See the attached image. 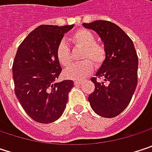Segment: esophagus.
<instances>
[{
	"label": "esophagus",
	"mask_w": 152,
	"mask_h": 152,
	"mask_svg": "<svg viewBox=\"0 0 152 152\" xmlns=\"http://www.w3.org/2000/svg\"><path fill=\"white\" fill-rule=\"evenodd\" d=\"M83 83V81H81V80H76L75 82H74V83L76 84V85H78V84H81Z\"/></svg>",
	"instance_id": "esophagus-1"
}]
</instances>
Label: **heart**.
Listing matches in <instances>:
<instances>
[{"instance_id":"1","label":"heart","mask_w":152,"mask_h":152,"mask_svg":"<svg viewBox=\"0 0 152 152\" xmlns=\"http://www.w3.org/2000/svg\"><path fill=\"white\" fill-rule=\"evenodd\" d=\"M70 40L75 46L84 48L82 59L90 58L95 65H100L104 61L106 58V48L103 45L95 42L96 38L92 32L87 30H79L72 35ZM56 57L59 62L64 67H68L71 64L72 59L70 51L66 43L61 42L59 44L56 49ZM92 69V63L90 61L85 60L69 66L65 69L64 75L68 78L81 80L88 76Z\"/></svg>"}]
</instances>
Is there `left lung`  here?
Here are the masks:
<instances>
[{
  "label": "left lung",
  "instance_id": "8db88e82",
  "mask_svg": "<svg viewBox=\"0 0 152 152\" xmlns=\"http://www.w3.org/2000/svg\"><path fill=\"white\" fill-rule=\"evenodd\" d=\"M83 26L96 31L106 48V58L96 76L95 90L88 100L92 110L105 118L119 115L129 106L137 85L138 57L131 39L112 22L97 20ZM107 83H105V82Z\"/></svg>",
  "mask_w": 152,
  "mask_h": 152
}]
</instances>
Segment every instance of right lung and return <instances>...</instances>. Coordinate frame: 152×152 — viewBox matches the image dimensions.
I'll use <instances>...</instances> for the list:
<instances>
[{"label": "right lung", "mask_w": 152, "mask_h": 152, "mask_svg": "<svg viewBox=\"0 0 152 152\" xmlns=\"http://www.w3.org/2000/svg\"><path fill=\"white\" fill-rule=\"evenodd\" d=\"M74 24L40 25L19 46L13 62L17 99L26 113L39 123H51L63 113L72 80L57 82L62 70L56 49Z\"/></svg>", "instance_id": "obj_1"}]
</instances>
